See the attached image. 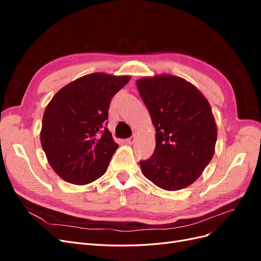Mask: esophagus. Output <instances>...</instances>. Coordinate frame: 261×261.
Segmentation results:
<instances>
[{"label": "esophagus", "instance_id": "esophagus-1", "mask_svg": "<svg viewBox=\"0 0 261 261\" xmlns=\"http://www.w3.org/2000/svg\"><path fill=\"white\" fill-rule=\"evenodd\" d=\"M125 141H126V143H127V144L132 145V144L134 143V141H135V136H132V137H129V138L126 139Z\"/></svg>", "mask_w": 261, "mask_h": 261}]
</instances>
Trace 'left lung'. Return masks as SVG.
I'll return each mask as SVG.
<instances>
[{
	"mask_svg": "<svg viewBox=\"0 0 261 261\" xmlns=\"http://www.w3.org/2000/svg\"><path fill=\"white\" fill-rule=\"evenodd\" d=\"M137 89L155 127V148L140 161L143 174L165 191H179L198 178L215 154L217 124L206 97L184 78L143 77Z\"/></svg>",
	"mask_w": 261,
	"mask_h": 261,
	"instance_id": "left-lung-1",
	"label": "left lung"
}]
</instances>
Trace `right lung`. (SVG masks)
<instances>
[{"instance_id":"right-lung-1","label":"right lung","mask_w":261,"mask_h":261,"mask_svg":"<svg viewBox=\"0 0 261 261\" xmlns=\"http://www.w3.org/2000/svg\"><path fill=\"white\" fill-rule=\"evenodd\" d=\"M130 80L106 73L85 75L54 94L42 117L40 141L57 174L86 185L105 174L118 145L106 127L111 99Z\"/></svg>"}]
</instances>
